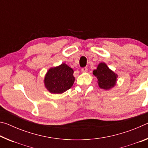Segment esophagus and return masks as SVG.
<instances>
[{"label":"esophagus","instance_id":"34e87169","mask_svg":"<svg viewBox=\"0 0 148 148\" xmlns=\"http://www.w3.org/2000/svg\"><path fill=\"white\" fill-rule=\"evenodd\" d=\"M82 72H86L87 71V67H84V68L82 69Z\"/></svg>","mask_w":148,"mask_h":148}]
</instances>
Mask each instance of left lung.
<instances>
[{"label": "left lung", "mask_w": 148, "mask_h": 148, "mask_svg": "<svg viewBox=\"0 0 148 148\" xmlns=\"http://www.w3.org/2000/svg\"><path fill=\"white\" fill-rule=\"evenodd\" d=\"M92 73L98 79L99 86L101 89H109L116 85L117 75L104 62L100 63Z\"/></svg>", "instance_id": "left-lung-1"}]
</instances>
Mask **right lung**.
Listing matches in <instances>:
<instances>
[{
	"label": "right lung",
	"instance_id": "1",
	"mask_svg": "<svg viewBox=\"0 0 148 148\" xmlns=\"http://www.w3.org/2000/svg\"><path fill=\"white\" fill-rule=\"evenodd\" d=\"M73 74L72 69L62 63L49 70L45 77V86L51 93H62L73 86L75 80Z\"/></svg>",
	"mask_w": 148,
	"mask_h": 148
}]
</instances>
